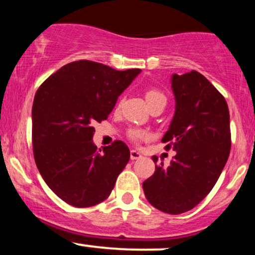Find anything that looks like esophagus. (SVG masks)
I'll use <instances>...</instances> for the list:
<instances>
[{
  "instance_id": "1",
  "label": "esophagus",
  "mask_w": 255,
  "mask_h": 255,
  "mask_svg": "<svg viewBox=\"0 0 255 255\" xmlns=\"http://www.w3.org/2000/svg\"><path fill=\"white\" fill-rule=\"evenodd\" d=\"M142 154L140 153V152H137L135 150H131L130 151V159L131 160H135V159H139V158H141Z\"/></svg>"
}]
</instances>
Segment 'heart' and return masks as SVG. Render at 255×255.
I'll use <instances>...</instances> for the list:
<instances>
[{
    "label": "heart",
    "instance_id": "b5f03b06",
    "mask_svg": "<svg viewBox=\"0 0 255 255\" xmlns=\"http://www.w3.org/2000/svg\"><path fill=\"white\" fill-rule=\"evenodd\" d=\"M145 99L147 102L148 107H153L158 103H162V102H165L166 103V97L162 91L157 89H147L145 91ZM121 107V99H119L118 103H116V109ZM127 136L129 137L133 142L135 144H139V142L144 141L148 137V133L144 129H140V128H129L127 130Z\"/></svg>",
    "mask_w": 255,
    "mask_h": 255
}]
</instances>
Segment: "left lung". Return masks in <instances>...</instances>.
Wrapping results in <instances>:
<instances>
[{"instance_id":"8db88e82","label":"left lung","mask_w":255,"mask_h":255,"mask_svg":"<svg viewBox=\"0 0 255 255\" xmlns=\"http://www.w3.org/2000/svg\"><path fill=\"white\" fill-rule=\"evenodd\" d=\"M176 110L163 136L165 150L176 151L170 165H156L142 188L152 206L180 215L211 192L230 153L229 109L213 85L192 71L171 78ZM157 163L158 157H152Z\"/></svg>"}]
</instances>
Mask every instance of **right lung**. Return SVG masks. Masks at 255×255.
<instances>
[{
	"label": "right lung",
	"instance_id": "right-lung-1",
	"mask_svg": "<svg viewBox=\"0 0 255 255\" xmlns=\"http://www.w3.org/2000/svg\"><path fill=\"white\" fill-rule=\"evenodd\" d=\"M140 72L80 60L58 69L36 92L34 162L45 183L67 204L90 207L104 201L127 165L128 146L116 140L98 150L92 141L93 125L108 119L119 96Z\"/></svg>",
	"mask_w": 255,
	"mask_h": 255
}]
</instances>
